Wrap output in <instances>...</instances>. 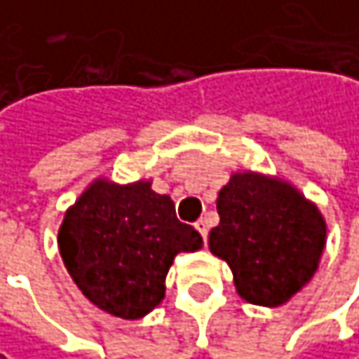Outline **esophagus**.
I'll use <instances>...</instances> for the list:
<instances>
[{
  "label": "esophagus",
  "mask_w": 359,
  "mask_h": 359,
  "mask_svg": "<svg viewBox=\"0 0 359 359\" xmlns=\"http://www.w3.org/2000/svg\"><path fill=\"white\" fill-rule=\"evenodd\" d=\"M195 228L199 230V234L203 236V241H208V230H210L208 219H203V217H201V219H197V222H195Z\"/></svg>",
  "instance_id": "obj_1"
}]
</instances>
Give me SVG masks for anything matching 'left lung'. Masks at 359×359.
<instances>
[{
	"mask_svg": "<svg viewBox=\"0 0 359 359\" xmlns=\"http://www.w3.org/2000/svg\"><path fill=\"white\" fill-rule=\"evenodd\" d=\"M217 213L210 250L230 265L246 302L279 306L312 279L327 226L292 184L236 172L217 195Z\"/></svg>",
	"mask_w": 359,
	"mask_h": 359,
	"instance_id": "8db88e82",
	"label": "left lung"
}]
</instances>
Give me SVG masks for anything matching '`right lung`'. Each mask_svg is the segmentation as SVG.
<instances>
[{"label":"right lung","mask_w":359,"mask_h":359,"mask_svg":"<svg viewBox=\"0 0 359 359\" xmlns=\"http://www.w3.org/2000/svg\"><path fill=\"white\" fill-rule=\"evenodd\" d=\"M201 245V234L179 222L172 199L151 191L149 180H94L59 228L61 259L76 285L125 320L156 309L175 257Z\"/></svg>","instance_id":"right-lung-1"}]
</instances>
